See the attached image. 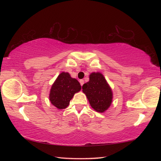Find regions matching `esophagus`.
<instances>
[{"instance_id": "esophagus-1", "label": "esophagus", "mask_w": 161, "mask_h": 161, "mask_svg": "<svg viewBox=\"0 0 161 161\" xmlns=\"http://www.w3.org/2000/svg\"><path fill=\"white\" fill-rule=\"evenodd\" d=\"M80 84H81V86H82V85H83L84 83V80H80Z\"/></svg>"}]
</instances>
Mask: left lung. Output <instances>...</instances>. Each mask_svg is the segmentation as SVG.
Instances as JSON below:
<instances>
[{"label": "left lung", "mask_w": 161, "mask_h": 161, "mask_svg": "<svg viewBox=\"0 0 161 161\" xmlns=\"http://www.w3.org/2000/svg\"><path fill=\"white\" fill-rule=\"evenodd\" d=\"M82 91L86 95L91 107L97 112L107 111L112 103V90L100 73L90 75L89 81L82 86Z\"/></svg>", "instance_id": "8db88e82"}]
</instances>
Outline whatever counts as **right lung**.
<instances>
[{
  "label": "right lung",
  "instance_id": "add662e5",
  "mask_svg": "<svg viewBox=\"0 0 161 161\" xmlns=\"http://www.w3.org/2000/svg\"><path fill=\"white\" fill-rule=\"evenodd\" d=\"M81 88V85L76 79L72 78L68 73L62 72L51 87L50 101L57 108H66L75 93L80 91Z\"/></svg>",
  "mask_w": 161,
  "mask_h": 161
}]
</instances>
